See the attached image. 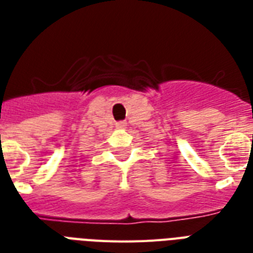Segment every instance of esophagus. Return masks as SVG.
<instances>
[{
	"label": "esophagus",
	"mask_w": 253,
	"mask_h": 253,
	"mask_svg": "<svg viewBox=\"0 0 253 253\" xmlns=\"http://www.w3.org/2000/svg\"><path fill=\"white\" fill-rule=\"evenodd\" d=\"M126 121H118V122H115V127H117V128H126Z\"/></svg>",
	"instance_id": "34e87169"
}]
</instances>
